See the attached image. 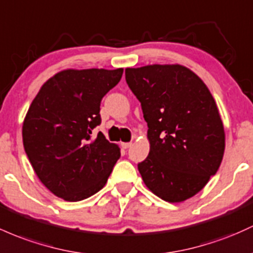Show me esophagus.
I'll use <instances>...</instances> for the list:
<instances>
[{
	"mask_svg": "<svg viewBox=\"0 0 253 253\" xmlns=\"http://www.w3.org/2000/svg\"><path fill=\"white\" fill-rule=\"evenodd\" d=\"M122 149H128L132 146V143H121Z\"/></svg>",
	"mask_w": 253,
	"mask_h": 253,
	"instance_id": "esophagus-1",
	"label": "esophagus"
}]
</instances>
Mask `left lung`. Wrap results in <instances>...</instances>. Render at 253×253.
Here are the masks:
<instances>
[{"label":"left lung","mask_w":253,"mask_h":253,"mask_svg":"<svg viewBox=\"0 0 253 253\" xmlns=\"http://www.w3.org/2000/svg\"><path fill=\"white\" fill-rule=\"evenodd\" d=\"M126 83L148 122L149 156L138 163L157 197L179 203L215 175L224 152L223 124L209 88L180 65L126 68Z\"/></svg>","instance_id":"left-lung-1"}]
</instances>
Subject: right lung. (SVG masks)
<instances>
[{
  "label": "right lung",
  "instance_id": "obj_1",
  "mask_svg": "<svg viewBox=\"0 0 253 253\" xmlns=\"http://www.w3.org/2000/svg\"><path fill=\"white\" fill-rule=\"evenodd\" d=\"M124 69H66L41 87L23 125L24 149L36 174L55 196L79 202L107 182L120 149L103 133L101 101Z\"/></svg>",
  "mask_w": 253,
  "mask_h": 253
}]
</instances>
